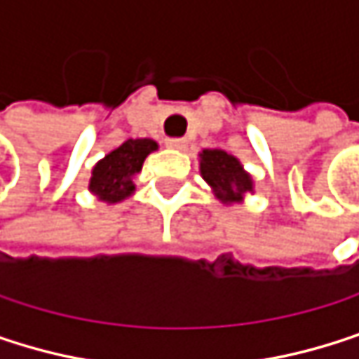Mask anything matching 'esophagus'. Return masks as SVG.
Returning a JSON list of instances; mask_svg holds the SVG:
<instances>
[{
  "instance_id": "34e87169",
  "label": "esophagus",
  "mask_w": 359,
  "mask_h": 359,
  "mask_svg": "<svg viewBox=\"0 0 359 359\" xmlns=\"http://www.w3.org/2000/svg\"><path fill=\"white\" fill-rule=\"evenodd\" d=\"M165 147H170V149H185L187 147V140L185 138H168L165 140Z\"/></svg>"
}]
</instances>
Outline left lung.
<instances>
[{
  "instance_id": "left-lung-1",
  "label": "left lung",
  "mask_w": 359,
  "mask_h": 359,
  "mask_svg": "<svg viewBox=\"0 0 359 359\" xmlns=\"http://www.w3.org/2000/svg\"><path fill=\"white\" fill-rule=\"evenodd\" d=\"M200 174L210 185L215 198L227 206L244 204L248 194H255V178L242 161L223 149L200 151Z\"/></svg>"
}]
</instances>
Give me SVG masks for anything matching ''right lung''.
<instances>
[{
	"label": "right lung",
	"instance_id": "1",
	"mask_svg": "<svg viewBox=\"0 0 359 359\" xmlns=\"http://www.w3.org/2000/svg\"><path fill=\"white\" fill-rule=\"evenodd\" d=\"M157 147L153 138H128L94 163L88 191L104 204L128 200L136 191L134 176L142 170L147 155L157 151Z\"/></svg>",
	"mask_w": 359,
	"mask_h": 359
}]
</instances>
